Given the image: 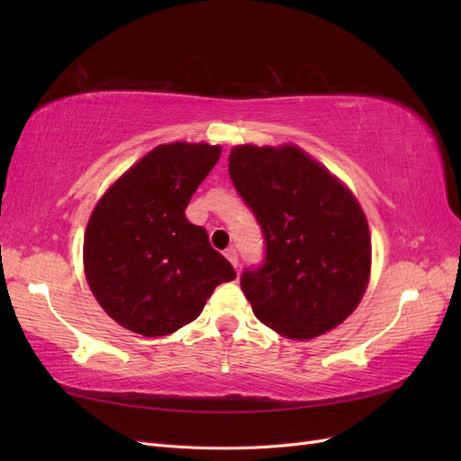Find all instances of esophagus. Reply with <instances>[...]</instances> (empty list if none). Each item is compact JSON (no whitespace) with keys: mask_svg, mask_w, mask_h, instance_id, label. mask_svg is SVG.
<instances>
[{"mask_svg":"<svg viewBox=\"0 0 461 461\" xmlns=\"http://www.w3.org/2000/svg\"><path fill=\"white\" fill-rule=\"evenodd\" d=\"M225 258L232 263V267H234V269H239V252H236L234 248L225 249Z\"/></svg>","mask_w":461,"mask_h":461,"instance_id":"34e87169","label":"esophagus"}]
</instances>
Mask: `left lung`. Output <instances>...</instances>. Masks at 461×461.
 <instances>
[{"mask_svg": "<svg viewBox=\"0 0 461 461\" xmlns=\"http://www.w3.org/2000/svg\"><path fill=\"white\" fill-rule=\"evenodd\" d=\"M229 175L265 242L263 263L240 276L254 315L294 340L340 325L371 271L369 227L354 194L296 146H236Z\"/></svg>", "mask_w": 461, "mask_h": 461, "instance_id": "8db88e82", "label": "left lung"}]
</instances>
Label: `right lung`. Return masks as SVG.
Segmentation results:
<instances>
[{
    "label": "right lung",
    "instance_id": "right-lung-1",
    "mask_svg": "<svg viewBox=\"0 0 461 461\" xmlns=\"http://www.w3.org/2000/svg\"><path fill=\"white\" fill-rule=\"evenodd\" d=\"M209 144H163L97 202L85 234L92 294L117 323L165 337L196 319L221 283L236 276L185 209L219 161Z\"/></svg>",
    "mask_w": 461,
    "mask_h": 461
}]
</instances>
